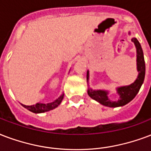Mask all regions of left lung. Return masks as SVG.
<instances>
[{
	"mask_svg": "<svg viewBox=\"0 0 151 151\" xmlns=\"http://www.w3.org/2000/svg\"><path fill=\"white\" fill-rule=\"evenodd\" d=\"M128 34L131 35V32H128ZM132 41L134 42L135 48H136V65L137 71H138V76L133 83L128 86H119L116 88V93L119 95V98L118 101H111L109 98V92L104 89H93L88 86V95L91 98L93 99L98 103L104 105V106L110 107V108H116V107L124 106L127 104H128L130 101H132L139 93L141 86H142L143 81H144L145 72H146V65H145L144 56L142 49L141 47L139 42L138 41L136 38H132ZM86 80L88 85V80H89V71H87L86 75Z\"/></svg>",
	"mask_w": 151,
	"mask_h": 151,
	"instance_id": "obj_1",
	"label": "left lung"
}]
</instances>
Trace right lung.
<instances>
[{
    "label": "right lung",
    "mask_w": 151,
    "mask_h": 151,
    "mask_svg": "<svg viewBox=\"0 0 151 151\" xmlns=\"http://www.w3.org/2000/svg\"><path fill=\"white\" fill-rule=\"evenodd\" d=\"M63 96H64V93L62 94L59 97H58L56 100H55L52 102H50V103H37L34 104V105H24V104H22V106L24 107L25 109H27V110H29L30 111H32L34 113H42V112L50 111V110H53L55 108H57L60 104L62 101H63Z\"/></svg>",
    "instance_id": "1"
}]
</instances>
